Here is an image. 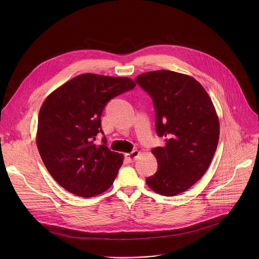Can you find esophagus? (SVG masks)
Returning <instances> with one entry per match:
<instances>
[{"label":"esophagus","instance_id":"esophagus-1","mask_svg":"<svg viewBox=\"0 0 259 259\" xmlns=\"http://www.w3.org/2000/svg\"><path fill=\"white\" fill-rule=\"evenodd\" d=\"M140 151L139 150H134V151H132L131 153H126L125 154V158L130 161V162H133V161H135L137 158H138V156L140 155Z\"/></svg>","mask_w":259,"mask_h":259}]
</instances>
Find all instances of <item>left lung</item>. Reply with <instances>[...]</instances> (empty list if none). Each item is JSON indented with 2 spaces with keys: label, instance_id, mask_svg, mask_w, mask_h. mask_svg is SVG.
I'll return each mask as SVG.
<instances>
[{
  "label": "left lung",
  "instance_id": "obj_1",
  "mask_svg": "<svg viewBox=\"0 0 259 259\" xmlns=\"http://www.w3.org/2000/svg\"><path fill=\"white\" fill-rule=\"evenodd\" d=\"M151 97L158 137L153 148L158 170L147 179L154 192L174 196L199 181L207 170L220 139V119L211 99L192 76L167 70L137 76Z\"/></svg>",
  "mask_w": 259,
  "mask_h": 259
}]
</instances>
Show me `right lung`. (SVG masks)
<instances>
[{"instance_id":"obj_1","label":"right lung","mask_w":259,"mask_h":259,"mask_svg":"<svg viewBox=\"0 0 259 259\" xmlns=\"http://www.w3.org/2000/svg\"><path fill=\"white\" fill-rule=\"evenodd\" d=\"M136 87L130 77L82 74L68 80L44 101L36 143L53 179L77 196L92 197L108 190L122 164V153L94 144L103 133L106 104Z\"/></svg>"}]
</instances>
